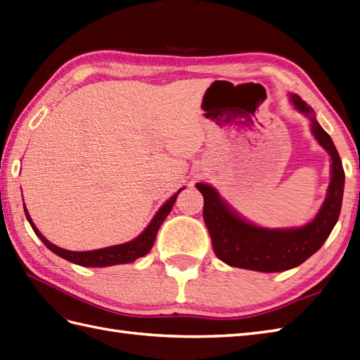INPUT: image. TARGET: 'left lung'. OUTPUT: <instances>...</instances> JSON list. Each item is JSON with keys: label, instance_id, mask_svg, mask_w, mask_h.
I'll return each instance as SVG.
<instances>
[{"label": "left lung", "instance_id": "left-lung-1", "mask_svg": "<svg viewBox=\"0 0 360 360\" xmlns=\"http://www.w3.org/2000/svg\"><path fill=\"white\" fill-rule=\"evenodd\" d=\"M291 101L299 112L310 118L313 135L331 156V182L327 199L316 218L304 227L270 230L239 218L224 204L218 191L207 184H196L204 196V221L210 233L214 255L231 266L262 273L295 269L323 245L339 219L345 184L340 156L328 133L316 121L313 108L297 95H291Z\"/></svg>", "mask_w": 360, "mask_h": 360}]
</instances>
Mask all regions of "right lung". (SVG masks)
Masks as SVG:
<instances>
[{
  "label": "right lung",
  "mask_w": 360,
  "mask_h": 360,
  "mask_svg": "<svg viewBox=\"0 0 360 360\" xmlns=\"http://www.w3.org/2000/svg\"><path fill=\"white\" fill-rule=\"evenodd\" d=\"M179 191H178V193H179ZM178 193H174L160 208V210H158V213L155 214V218L152 219V222L147 225V229L142 231L136 239L127 242V244L113 245V247H107V248H101V250H91V252H70V250H64V248L53 245L52 242H49L38 231V229L35 227V224H33L32 219H30L26 207H24V212H26L27 221L30 222L33 231H35V235L41 240H43V244L49 250H52L55 255L65 259V261L78 264V265H82V266H110V265H118V264H130L133 261H136L138 257H142L144 255H147L150 250H152V247L155 244V239H156V233H158V230H160L164 219L172 212V207L174 204V200H176V198H178Z\"/></svg>",
  "instance_id": "right-lung-1"
}]
</instances>
